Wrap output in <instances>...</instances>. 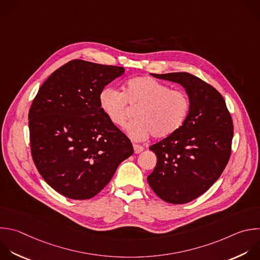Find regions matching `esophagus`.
<instances>
[{
    "mask_svg": "<svg viewBox=\"0 0 260 260\" xmlns=\"http://www.w3.org/2000/svg\"><path fill=\"white\" fill-rule=\"evenodd\" d=\"M144 149H145V148H144L143 146L138 145V144H134V150H135V153H136V154H139V153L143 152Z\"/></svg>",
    "mask_w": 260,
    "mask_h": 260,
    "instance_id": "esophagus-1",
    "label": "esophagus"
}]
</instances>
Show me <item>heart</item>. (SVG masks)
<instances>
[{"label":"heart","mask_w":260,"mask_h":260,"mask_svg":"<svg viewBox=\"0 0 260 260\" xmlns=\"http://www.w3.org/2000/svg\"><path fill=\"white\" fill-rule=\"evenodd\" d=\"M102 111L116 126L123 127L128 118V106L137 108L135 119L127 126L129 137L144 141L151 135L163 139L178 132L187 120L191 100L189 95L150 76L129 79L123 92L105 88L99 96Z\"/></svg>","instance_id":"heart-1"}]
</instances>
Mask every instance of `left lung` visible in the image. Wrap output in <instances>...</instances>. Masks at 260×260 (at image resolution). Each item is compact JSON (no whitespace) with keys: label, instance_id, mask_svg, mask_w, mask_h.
I'll return each mask as SVG.
<instances>
[{"label":"left lung","instance_id":"obj_1","mask_svg":"<svg viewBox=\"0 0 260 260\" xmlns=\"http://www.w3.org/2000/svg\"><path fill=\"white\" fill-rule=\"evenodd\" d=\"M151 74L182 84L191 100L183 126L149 148L157 163L147 178L160 199L185 204L205 193L224 170L232 153L233 119L219 92L199 77L188 72Z\"/></svg>","mask_w":260,"mask_h":260}]
</instances>
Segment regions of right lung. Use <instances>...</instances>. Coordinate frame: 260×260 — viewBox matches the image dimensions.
I'll return each instance as SVG.
<instances>
[{
    "label": "right lung",
    "mask_w": 260,
    "mask_h": 260,
    "mask_svg": "<svg viewBox=\"0 0 260 260\" xmlns=\"http://www.w3.org/2000/svg\"><path fill=\"white\" fill-rule=\"evenodd\" d=\"M123 67L71 60L42 84L28 112L30 152L40 175L73 200L96 196L134 153L131 140L102 111L104 86Z\"/></svg>",
    "instance_id": "1"
}]
</instances>
